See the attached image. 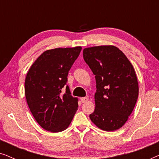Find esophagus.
Here are the masks:
<instances>
[{
    "label": "esophagus",
    "instance_id": "obj_1",
    "mask_svg": "<svg viewBox=\"0 0 159 159\" xmlns=\"http://www.w3.org/2000/svg\"><path fill=\"white\" fill-rule=\"evenodd\" d=\"M88 101V97H83V98H81V101L82 103H85Z\"/></svg>",
    "mask_w": 159,
    "mask_h": 159
}]
</instances>
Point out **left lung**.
Instances as JSON below:
<instances>
[{"label":"left lung","mask_w":159,"mask_h":159,"mask_svg":"<svg viewBox=\"0 0 159 159\" xmlns=\"http://www.w3.org/2000/svg\"><path fill=\"white\" fill-rule=\"evenodd\" d=\"M83 58L96 80L95 108L90 114L91 121L105 131L119 129L127 121L138 98L134 67L114 45L86 48Z\"/></svg>","instance_id":"1"}]
</instances>
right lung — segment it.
Masks as SVG:
<instances>
[{
  "label": "right lung",
  "mask_w": 159,
  "mask_h": 159,
  "mask_svg": "<svg viewBox=\"0 0 159 159\" xmlns=\"http://www.w3.org/2000/svg\"><path fill=\"white\" fill-rule=\"evenodd\" d=\"M81 46L47 50L37 58L25 78V91L30 111L43 129L51 132L69 127L78 108V98L71 95L67 76L79 56Z\"/></svg>",
  "instance_id": "right-lung-1"
}]
</instances>
